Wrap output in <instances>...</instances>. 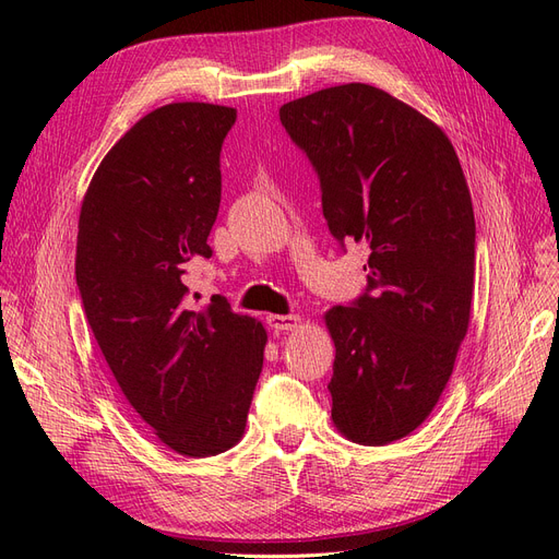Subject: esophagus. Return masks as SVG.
Wrapping results in <instances>:
<instances>
[{
    "label": "esophagus",
    "instance_id": "esophagus-1",
    "mask_svg": "<svg viewBox=\"0 0 559 559\" xmlns=\"http://www.w3.org/2000/svg\"><path fill=\"white\" fill-rule=\"evenodd\" d=\"M266 324L274 329V332H290L299 324V316H269Z\"/></svg>",
    "mask_w": 559,
    "mask_h": 559
}]
</instances>
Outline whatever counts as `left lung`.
Masks as SVG:
<instances>
[{
  "label": "left lung",
  "instance_id": "1",
  "mask_svg": "<svg viewBox=\"0 0 559 559\" xmlns=\"http://www.w3.org/2000/svg\"><path fill=\"white\" fill-rule=\"evenodd\" d=\"M281 123L320 179L329 233L368 248V285L324 316L332 419L359 444L409 436L467 334L474 212L453 144L415 108L349 82L285 103Z\"/></svg>",
  "mask_w": 559,
  "mask_h": 559
}]
</instances>
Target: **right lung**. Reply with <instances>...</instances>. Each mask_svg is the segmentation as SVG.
Listing matches in <instances>:
<instances>
[{"label":"right lung","instance_id":"right-lung-1","mask_svg":"<svg viewBox=\"0 0 559 559\" xmlns=\"http://www.w3.org/2000/svg\"><path fill=\"white\" fill-rule=\"evenodd\" d=\"M235 108L170 103L100 160L82 200L75 281L112 376L163 444L216 456L243 432L266 332L223 295L195 308L186 264L212 258L221 147Z\"/></svg>","mask_w":559,"mask_h":559}]
</instances>
